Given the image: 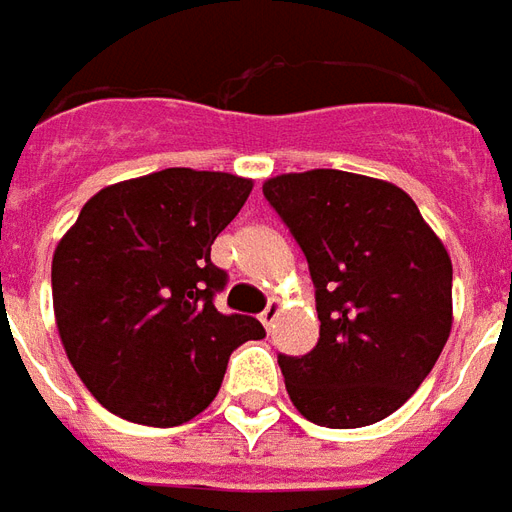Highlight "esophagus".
<instances>
[{"label":"esophagus","instance_id":"1","mask_svg":"<svg viewBox=\"0 0 512 512\" xmlns=\"http://www.w3.org/2000/svg\"><path fill=\"white\" fill-rule=\"evenodd\" d=\"M279 318V301H268V307L263 312H260V321H263V326H266L268 332L274 329V323H277Z\"/></svg>","mask_w":512,"mask_h":512}]
</instances>
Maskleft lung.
I'll use <instances>...</instances> for the list:
<instances>
[{
	"mask_svg": "<svg viewBox=\"0 0 512 512\" xmlns=\"http://www.w3.org/2000/svg\"><path fill=\"white\" fill-rule=\"evenodd\" d=\"M268 205L310 266L321 337L279 354L293 406L323 428H365L425 381L452 326V263L406 191L340 169L277 175Z\"/></svg>",
	"mask_w": 512,
	"mask_h": 512,
	"instance_id": "8db88e82",
	"label": "left lung"
}]
</instances>
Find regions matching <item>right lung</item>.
<instances>
[{"instance_id":"right-lung-1","label":"right lung","mask_w":512,"mask_h":512,"mask_svg":"<svg viewBox=\"0 0 512 512\" xmlns=\"http://www.w3.org/2000/svg\"><path fill=\"white\" fill-rule=\"evenodd\" d=\"M252 180L172 167L106 186L51 260L54 318L84 386L112 414L172 428L208 408L227 359L266 329L222 315L227 271L211 244L244 208Z\"/></svg>"}]
</instances>
